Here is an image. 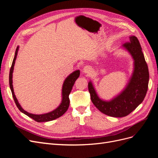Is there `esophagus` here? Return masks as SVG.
I'll list each match as a JSON object with an SVG mask.
<instances>
[{"mask_svg":"<svg viewBox=\"0 0 158 158\" xmlns=\"http://www.w3.org/2000/svg\"><path fill=\"white\" fill-rule=\"evenodd\" d=\"M83 73L84 74H89L91 72H92V69H91V67L89 66H85L84 67L83 69Z\"/></svg>","mask_w":158,"mask_h":158,"instance_id":"1","label":"esophagus"}]
</instances>
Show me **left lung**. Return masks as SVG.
I'll list each match as a JSON object with an SVG mask.
<instances>
[{"label":"left lung","instance_id":"left-lung-1","mask_svg":"<svg viewBox=\"0 0 158 158\" xmlns=\"http://www.w3.org/2000/svg\"><path fill=\"white\" fill-rule=\"evenodd\" d=\"M134 60L132 74L125 88L111 100L100 98L92 82H88L91 100L95 107L105 114L113 117H123L133 111L143 102L148 90L149 72L140 42L135 35L122 45Z\"/></svg>","mask_w":158,"mask_h":158}]
</instances>
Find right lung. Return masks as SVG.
Here are the masks:
<instances>
[{"label":"right lung","mask_w":158,"mask_h":158,"mask_svg":"<svg viewBox=\"0 0 158 158\" xmlns=\"http://www.w3.org/2000/svg\"><path fill=\"white\" fill-rule=\"evenodd\" d=\"M19 50V46L17 47V48L15 51V55H14V59L12 61V64L10 68V74H9V84H10V88L12 92V96L14 98V102L16 105V106L19 109L20 111L26 114L27 116L33 118V120H35L37 122H47V121H51L52 120H55V119L61 117L63 114L67 111L69 109V104H70V99H69V94H70V92L72 89H73V85L74 84L75 81L78 79L80 76V70H76L74 71L73 73H72L70 75H69L64 80L63 87H62V100L61 103H60L59 106L57 107L53 111L51 112L44 113V114H32L30 113H28L26 111L23 109L20 104L19 103L18 99L16 97L15 94H14V88H13V82H12V74L14 71V66L15 64L16 59L18 55V52Z\"/></svg>","instance_id":"1"}]
</instances>
